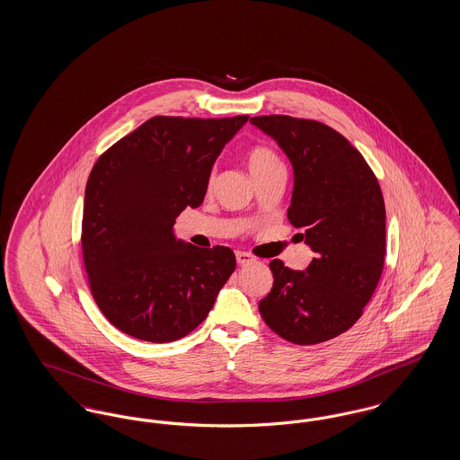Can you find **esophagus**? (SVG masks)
Returning <instances> with one entry per match:
<instances>
[{
	"label": "esophagus",
	"instance_id": "1",
	"mask_svg": "<svg viewBox=\"0 0 460 460\" xmlns=\"http://www.w3.org/2000/svg\"><path fill=\"white\" fill-rule=\"evenodd\" d=\"M236 261L240 265H244V263H252L255 259L250 255V253H246V252H236Z\"/></svg>",
	"mask_w": 460,
	"mask_h": 460
}]
</instances>
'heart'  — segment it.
Returning a JSON list of instances; mask_svg holds the SVG:
<instances>
[{
  "instance_id": "1",
  "label": "heart",
  "mask_w": 460,
  "mask_h": 460,
  "mask_svg": "<svg viewBox=\"0 0 460 460\" xmlns=\"http://www.w3.org/2000/svg\"><path fill=\"white\" fill-rule=\"evenodd\" d=\"M246 160H248V169L252 175L262 174L274 167H281V160L278 158V155L265 146L252 148Z\"/></svg>"
}]
</instances>
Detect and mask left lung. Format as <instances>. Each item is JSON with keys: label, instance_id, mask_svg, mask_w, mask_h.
<instances>
[{"label": "left lung", "instance_id": "left-lung-1", "mask_svg": "<svg viewBox=\"0 0 460 460\" xmlns=\"http://www.w3.org/2000/svg\"><path fill=\"white\" fill-rule=\"evenodd\" d=\"M293 167L288 219L315 253L305 270L269 263L274 285L261 300L265 324L295 345H315L349 331L379 283L386 253V212L376 175L349 139L317 120L252 117Z\"/></svg>", "mask_w": 460, "mask_h": 460}]
</instances>
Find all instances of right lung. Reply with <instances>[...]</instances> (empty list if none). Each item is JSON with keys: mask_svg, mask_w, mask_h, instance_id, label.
<instances>
[{"mask_svg": "<svg viewBox=\"0 0 460 460\" xmlns=\"http://www.w3.org/2000/svg\"><path fill=\"white\" fill-rule=\"evenodd\" d=\"M246 120L152 117L94 164L83 257L94 302L122 332L152 343L186 336L234 272L231 248L177 240L174 224L203 203L217 156Z\"/></svg>", "mask_w": 460, "mask_h": 460, "instance_id": "obj_1", "label": "right lung"}]
</instances>
